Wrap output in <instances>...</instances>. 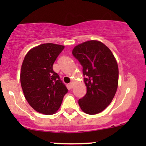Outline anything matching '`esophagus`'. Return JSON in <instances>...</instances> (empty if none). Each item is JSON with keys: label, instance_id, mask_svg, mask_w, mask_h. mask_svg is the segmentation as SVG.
Returning <instances> with one entry per match:
<instances>
[{"label": "esophagus", "instance_id": "esophagus-1", "mask_svg": "<svg viewBox=\"0 0 146 146\" xmlns=\"http://www.w3.org/2000/svg\"><path fill=\"white\" fill-rule=\"evenodd\" d=\"M73 82H70V84H69V87H70V88H73Z\"/></svg>", "mask_w": 146, "mask_h": 146}]
</instances>
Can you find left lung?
Masks as SVG:
<instances>
[{
    "label": "left lung",
    "mask_w": 146,
    "mask_h": 146,
    "mask_svg": "<svg viewBox=\"0 0 146 146\" xmlns=\"http://www.w3.org/2000/svg\"><path fill=\"white\" fill-rule=\"evenodd\" d=\"M73 56L82 66L86 93L78 100L88 115L101 113L110 104L118 86L119 69L111 51L100 41L90 40L75 46Z\"/></svg>",
    "instance_id": "1"
}]
</instances>
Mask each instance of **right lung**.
Listing matches in <instances>:
<instances>
[{
    "instance_id": "right-lung-1",
    "label": "right lung",
    "mask_w": 146,
    "mask_h": 146,
    "mask_svg": "<svg viewBox=\"0 0 146 146\" xmlns=\"http://www.w3.org/2000/svg\"><path fill=\"white\" fill-rule=\"evenodd\" d=\"M64 48L53 43L40 44L31 48L23 60L22 89L29 105L40 113L54 114L68 93L59 75L53 69V63Z\"/></svg>"
}]
</instances>
